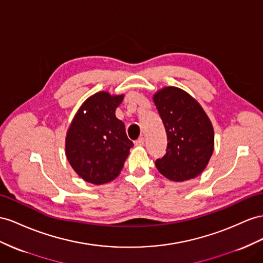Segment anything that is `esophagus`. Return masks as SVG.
Instances as JSON below:
<instances>
[{
	"instance_id": "34e87169",
	"label": "esophagus",
	"mask_w": 263,
	"mask_h": 263,
	"mask_svg": "<svg viewBox=\"0 0 263 263\" xmlns=\"http://www.w3.org/2000/svg\"><path fill=\"white\" fill-rule=\"evenodd\" d=\"M137 146H142L144 144V139L143 138H139L138 140H136V142H134Z\"/></svg>"
}]
</instances>
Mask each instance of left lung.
<instances>
[{
	"label": "left lung",
	"instance_id": "1",
	"mask_svg": "<svg viewBox=\"0 0 263 263\" xmlns=\"http://www.w3.org/2000/svg\"><path fill=\"white\" fill-rule=\"evenodd\" d=\"M153 101L167 137L166 153L156 161L157 169L177 182L198 177L213 152L210 120L197 101L178 87H164Z\"/></svg>",
	"mask_w": 263,
	"mask_h": 263
}]
</instances>
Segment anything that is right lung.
Returning a JSON list of instances; mask_svg holds the SVG:
<instances>
[{
    "label": "right lung",
    "mask_w": 263,
    "mask_h": 263,
    "mask_svg": "<svg viewBox=\"0 0 263 263\" xmlns=\"http://www.w3.org/2000/svg\"><path fill=\"white\" fill-rule=\"evenodd\" d=\"M123 96L99 92L87 99L66 134V157L73 170L86 182L103 184L116 179L133 142L116 109Z\"/></svg>",
    "instance_id": "right-lung-1"
}]
</instances>
